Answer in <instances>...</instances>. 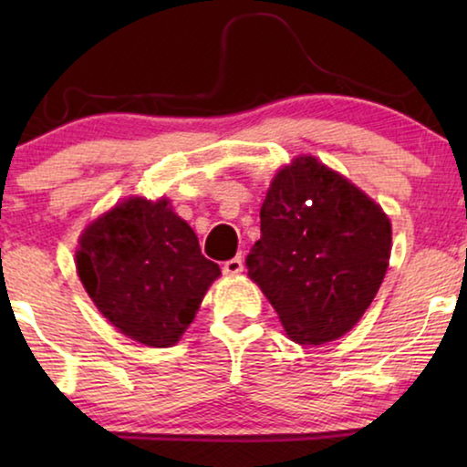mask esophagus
<instances>
[{
  "instance_id": "1",
  "label": "esophagus",
  "mask_w": 467,
  "mask_h": 467,
  "mask_svg": "<svg viewBox=\"0 0 467 467\" xmlns=\"http://www.w3.org/2000/svg\"><path fill=\"white\" fill-rule=\"evenodd\" d=\"M242 272H244V261H242V257H234L223 264V274H227V276H238Z\"/></svg>"
}]
</instances>
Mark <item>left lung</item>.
<instances>
[{
  "mask_svg": "<svg viewBox=\"0 0 467 467\" xmlns=\"http://www.w3.org/2000/svg\"><path fill=\"white\" fill-rule=\"evenodd\" d=\"M391 223L372 197L315 157L274 176L248 276L297 344H325L359 323L385 278Z\"/></svg>",
  "mask_w": 467,
  "mask_h": 467,
  "instance_id": "obj_1",
  "label": "left lung"
}]
</instances>
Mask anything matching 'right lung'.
Wrapping results in <instances>:
<instances>
[{"label":"right lung","mask_w":467,"mask_h":467,"mask_svg":"<svg viewBox=\"0 0 467 467\" xmlns=\"http://www.w3.org/2000/svg\"><path fill=\"white\" fill-rule=\"evenodd\" d=\"M88 297L120 334L146 347L181 340L221 267L206 259L170 200L127 197L91 225L76 251Z\"/></svg>","instance_id":"1"}]
</instances>
